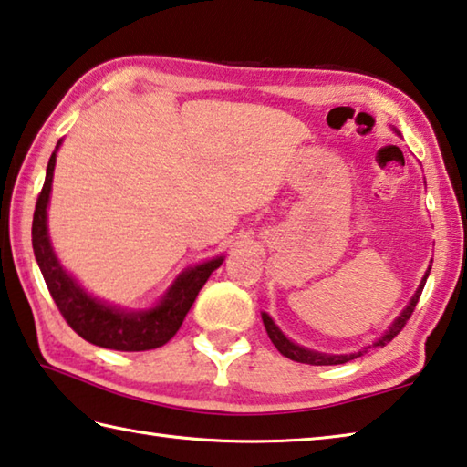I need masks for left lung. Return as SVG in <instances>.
Wrapping results in <instances>:
<instances>
[{
	"label": "left lung",
	"instance_id": "obj_1",
	"mask_svg": "<svg viewBox=\"0 0 467 467\" xmlns=\"http://www.w3.org/2000/svg\"><path fill=\"white\" fill-rule=\"evenodd\" d=\"M429 270H431V268H427L425 276H423V280H420V285H419V288H417L415 296H412V298H410V303L407 305V309H404V311L397 317V319H394V323L390 325L389 331H386L384 336H382L380 339H378L376 343H372V346L364 348L362 351H356V354L331 356V354H321V351H313V349H306V348L296 346V343L290 341V339L285 336V333L276 327L275 321H272V319H270V315H266V313H262L264 327H266V333H268L270 341L275 343V346H276V349L280 351V354L286 356L288 359H295V362H301V364H311V366H336V364H346V362H349V359L364 356L366 351L370 349V348H384L386 343L392 341L394 337L399 336V333L402 331L404 325H407V321L410 319L412 311H415V306H417V303H419V296H420V293H423V288H425L427 276H429Z\"/></svg>",
	"mask_w": 467,
	"mask_h": 467
}]
</instances>
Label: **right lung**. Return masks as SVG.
<instances>
[{
  "mask_svg": "<svg viewBox=\"0 0 467 467\" xmlns=\"http://www.w3.org/2000/svg\"><path fill=\"white\" fill-rule=\"evenodd\" d=\"M58 146L60 140L57 150ZM57 150L52 152L48 161L47 179H44L32 219L34 256H36L52 301L57 303L60 315L65 317L70 329L93 343V346L118 351H146L164 346L179 331L184 317H187L192 303H195L199 290L207 283L211 272L222 266L223 256H217L199 264L195 268L184 270L154 309L128 313L97 301L89 293H85V288H81V285L60 266L50 245L47 207L50 199Z\"/></svg>",
  "mask_w": 467,
  "mask_h": 467,
  "instance_id": "add662e5",
  "label": "right lung"
}]
</instances>
